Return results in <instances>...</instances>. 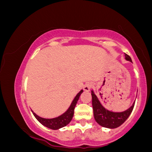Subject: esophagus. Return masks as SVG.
Here are the masks:
<instances>
[{
	"label": "esophagus",
	"mask_w": 152,
	"mask_h": 152,
	"mask_svg": "<svg viewBox=\"0 0 152 152\" xmlns=\"http://www.w3.org/2000/svg\"><path fill=\"white\" fill-rule=\"evenodd\" d=\"M92 87V84L91 83H87L83 86V90L86 91H88L91 89V88Z\"/></svg>",
	"instance_id": "esophagus-1"
}]
</instances>
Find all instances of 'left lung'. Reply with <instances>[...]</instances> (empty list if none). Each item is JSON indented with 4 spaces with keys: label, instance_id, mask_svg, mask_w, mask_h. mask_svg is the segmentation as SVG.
Masks as SVG:
<instances>
[{
    "label": "left lung",
    "instance_id": "8db88e82",
    "mask_svg": "<svg viewBox=\"0 0 152 152\" xmlns=\"http://www.w3.org/2000/svg\"><path fill=\"white\" fill-rule=\"evenodd\" d=\"M125 58L126 61L132 62L129 56L125 53ZM92 96V106L94 110V116L96 121L100 126L109 129H115L121 126L130 116L132 110L134 109V104L133 103L131 107L122 112H114L104 108L100 101L97 98L94 91H91Z\"/></svg>",
    "mask_w": 152,
    "mask_h": 152
}]
</instances>
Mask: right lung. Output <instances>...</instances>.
<instances>
[{
    "instance_id": "add662e5",
    "label": "right lung",
    "mask_w": 152,
    "mask_h": 152,
    "mask_svg": "<svg viewBox=\"0 0 152 152\" xmlns=\"http://www.w3.org/2000/svg\"><path fill=\"white\" fill-rule=\"evenodd\" d=\"M82 92H83V90L80 91L79 93H78L77 95L75 96L74 99L73 100L72 103L71 104L69 109H67V111H66V112H64L63 114L61 115V116H58V117L53 118H44L38 116L36 113H34V111H32L33 114L34 115V116L36 118V119H37L41 124H43V126L48 127V128L50 129H59L62 128V127L69 124L70 123V121L72 120V118L73 116H74V114L75 106H76V104H77L78 99H79Z\"/></svg>"
}]
</instances>
